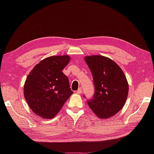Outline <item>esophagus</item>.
I'll return each instance as SVG.
<instances>
[{"label": "esophagus", "mask_w": 154, "mask_h": 154, "mask_svg": "<svg viewBox=\"0 0 154 154\" xmlns=\"http://www.w3.org/2000/svg\"><path fill=\"white\" fill-rule=\"evenodd\" d=\"M81 92H82V88L80 87V88H78V90L76 91V93L78 94H81Z\"/></svg>", "instance_id": "esophagus-1"}]
</instances>
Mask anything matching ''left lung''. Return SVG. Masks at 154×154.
Returning a JSON list of instances; mask_svg holds the SVG:
<instances>
[{"label": "left lung", "mask_w": 154, "mask_h": 154, "mask_svg": "<svg viewBox=\"0 0 154 154\" xmlns=\"http://www.w3.org/2000/svg\"><path fill=\"white\" fill-rule=\"evenodd\" d=\"M85 61L91 71L95 87L94 95L87 100V103L98 118H110L122 109L127 100V78L117 63L103 56H88L85 57Z\"/></svg>", "instance_id": "1"}]
</instances>
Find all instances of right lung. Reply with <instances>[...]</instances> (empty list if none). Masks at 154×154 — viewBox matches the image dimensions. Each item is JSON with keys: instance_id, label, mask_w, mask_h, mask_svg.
<instances>
[{"instance_id": "1", "label": "right lung", "mask_w": 154, "mask_h": 154, "mask_svg": "<svg viewBox=\"0 0 154 154\" xmlns=\"http://www.w3.org/2000/svg\"><path fill=\"white\" fill-rule=\"evenodd\" d=\"M70 59L68 55L46 58L26 78L25 99L32 111L42 118H54L72 94L69 79L62 72Z\"/></svg>"}]
</instances>
